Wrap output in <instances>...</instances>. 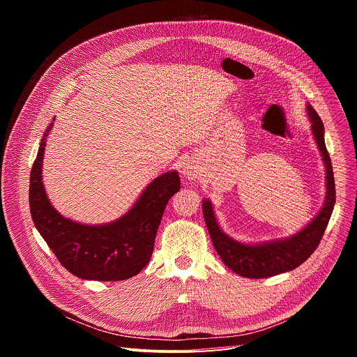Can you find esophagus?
<instances>
[{
    "label": "esophagus",
    "instance_id": "esophagus-1",
    "mask_svg": "<svg viewBox=\"0 0 357 357\" xmlns=\"http://www.w3.org/2000/svg\"><path fill=\"white\" fill-rule=\"evenodd\" d=\"M182 174L183 176L190 181V182H195L200 178V169H199V165L196 162V160L190 158L186 162H183V167H182Z\"/></svg>",
    "mask_w": 357,
    "mask_h": 357
}]
</instances>
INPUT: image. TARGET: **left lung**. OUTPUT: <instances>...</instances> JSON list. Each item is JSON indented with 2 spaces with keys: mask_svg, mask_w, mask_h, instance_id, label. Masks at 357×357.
Returning a JSON list of instances; mask_svg holds the SVG:
<instances>
[{
  "mask_svg": "<svg viewBox=\"0 0 357 357\" xmlns=\"http://www.w3.org/2000/svg\"><path fill=\"white\" fill-rule=\"evenodd\" d=\"M307 113L311 121L312 135L325 165L326 193L325 202L318 215L295 234L285 238H275L261 243H243L226 234L215 216L213 205L209 199L202 200L205 218L215 250L222 261L236 274L245 278H267L291 271L299 267L315 251L325 233L333 212L336 192L331 157L325 145V128L321 117L308 103Z\"/></svg>",
  "mask_w": 357,
  "mask_h": 357,
  "instance_id": "8db88e82",
  "label": "left lung"
}]
</instances>
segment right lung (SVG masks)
Segmentation results:
<instances>
[{"mask_svg":"<svg viewBox=\"0 0 357 357\" xmlns=\"http://www.w3.org/2000/svg\"><path fill=\"white\" fill-rule=\"evenodd\" d=\"M52 127L50 123L40 139L29 179V208L36 230L59 263L82 280L121 281L137 275L151 260L168 200L181 189L178 172L168 171L149 182L130 211L110 223L75 222L54 208L42 182L43 152Z\"/></svg>","mask_w":357,"mask_h":357,"instance_id":"add662e5","label":"right lung"}]
</instances>
